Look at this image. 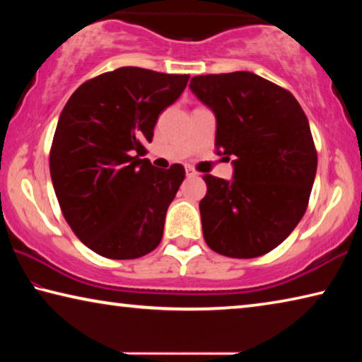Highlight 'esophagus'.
Here are the masks:
<instances>
[{
    "mask_svg": "<svg viewBox=\"0 0 362 362\" xmlns=\"http://www.w3.org/2000/svg\"><path fill=\"white\" fill-rule=\"evenodd\" d=\"M185 170H187V177H198V173H196L194 169H192V168H187Z\"/></svg>",
    "mask_w": 362,
    "mask_h": 362,
    "instance_id": "obj_1",
    "label": "esophagus"
}]
</instances>
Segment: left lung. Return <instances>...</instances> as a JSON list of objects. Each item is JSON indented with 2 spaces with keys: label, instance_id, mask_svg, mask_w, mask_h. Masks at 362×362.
I'll return each mask as SVG.
<instances>
[{
  "label": "left lung",
  "instance_id": "left-lung-1",
  "mask_svg": "<svg viewBox=\"0 0 362 362\" xmlns=\"http://www.w3.org/2000/svg\"><path fill=\"white\" fill-rule=\"evenodd\" d=\"M189 89L216 115L217 153L235 169L230 182L203 177L207 246L233 259L267 254L308 206L317 168L308 118L289 90L250 71L194 76Z\"/></svg>",
  "mask_w": 362,
  "mask_h": 362
}]
</instances>
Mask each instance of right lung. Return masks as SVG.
Here are the masks:
<instances>
[{
    "label": "right lung",
    "mask_w": 362,
    "mask_h": 362,
    "mask_svg": "<svg viewBox=\"0 0 362 362\" xmlns=\"http://www.w3.org/2000/svg\"><path fill=\"white\" fill-rule=\"evenodd\" d=\"M188 78L121 66L83 83L60 113L49 155L52 185L66 223L95 254L139 259L161 243L185 169H158L140 156Z\"/></svg>",
    "instance_id": "1"
}]
</instances>
